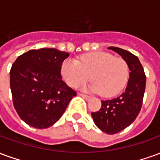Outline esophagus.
Segmentation results:
<instances>
[{
	"mask_svg": "<svg viewBox=\"0 0 160 160\" xmlns=\"http://www.w3.org/2000/svg\"><path fill=\"white\" fill-rule=\"evenodd\" d=\"M80 96L85 98L86 100H90L91 99V97L90 96H88V95H86V94H83V93H80Z\"/></svg>",
	"mask_w": 160,
	"mask_h": 160,
	"instance_id": "1",
	"label": "esophagus"
}]
</instances>
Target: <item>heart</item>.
I'll use <instances>...</instances> for the list:
<instances>
[{"mask_svg":"<svg viewBox=\"0 0 160 160\" xmlns=\"http://www.w3.org/2000/svg\"><path fill=\"white\" fill-rule=\"evenodd\" d=\"M61 73L72 87L86 83L91 76L93 83L90 85V90L99 92L104 97H111L123 89L129 68L123 58L98 51L85 54L79 62L73 59L63 61Z\"/></svg>","mask_w":160,"mask_h":160,"instance_id":"1","label":"heart"}]
</instances>
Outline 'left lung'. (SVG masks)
Returning a JSON list of instances; mask_svg holds the SVG:
<instances>
[{"instance_id":"obj_1","label":"left lung","mask_w":160,"mask_h":160,"mask_svg":"<svg viewBox=\"0 0 160 160\" xmlns=\"http://www.w3.org/2000/svg\"><path fill=\"white\" fill-rule=\"evenodd\" d=\"M108 49L118 53L127 62L130 70L129 80L120 96L102 101L100 110L92 112V117L99 129L114 134L128 127L140 113L146 88V74L137 56L118 47Z\"/></svg>"}]
</instances>
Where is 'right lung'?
Wrapping results in <instances>:
<instances>
[{
  "mask_svg": "<svg viewBox=\"0 0 160 160\" xmlns=\"http://www.w3.org/2000/svg\"><path fill=\"white\" fill-rule=\"evenodd\" d=\"M68 53L32 49L19 56L10 70V88L17 113L26 123L47 128L59 120L76 96L62 79L61 67Z\"/></svg>",
  "mask_w": 160,
  "mask_h": 160,
  "instance_id": "1",
  "label": "right lung"
}]
</instances>
